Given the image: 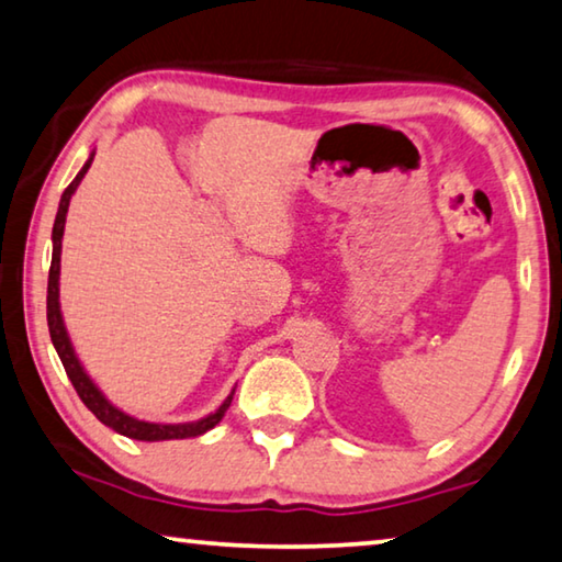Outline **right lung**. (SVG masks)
<instances>
[{
  "label": "right lung",
  "instance_id": "add662e5",
  "mask_svg": "<svg viewBox=\"0 0 562 562\" xmlns=\"http://www.w3.org/2000/svg\"><path fill=\"white\" fill-rule=\"evenodd\" d=\"M92 158H94V150L90 153L88 162H85L82 170L77 172L72 183L65 188L63 198H59L55 228H52V266H49V281H47V326H49L52 344H55L57 357L63 361L67 376H70L75 392L80 394L85 407H88L94 417L102 422V425L115 429L117 435L140 439V442H162V439H188V437L205 435V431L213 429L223 419V414H226V409L231 407L233 392L236 390L226 396V402H223L218 409L198 422H186V425H155V422H143L137 417H131V414H125L123 409H117L115 404H112L108 396L98 390V384L92 382L88 371H85V367L80 364V359H77L70 336H67L63 311H59V256H63V233H65L67 209H70V198L77 191V186H80V180L85 178V172L90 170Z\"/></svg>",
  "mask_w": 562,
  "mask_h": 562
}]
</instances>
